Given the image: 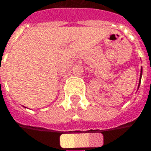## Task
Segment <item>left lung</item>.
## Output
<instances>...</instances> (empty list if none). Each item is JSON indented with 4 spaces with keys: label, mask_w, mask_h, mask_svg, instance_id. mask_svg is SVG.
Segmentation results:
<instances>
[{
    "label": "left lung",
    "mask_w": 151,
    "mask_h": 151,
    "mask_svg": "<svg viewBox=\"0 0 151 151\" xmlns=\"http://www.w3.org/2000/svg\"><path fill=\"white\" fill-rule=\"evenodd\" d=\"M142 74H143V68H141V72H140V79H139V83H138V87H137V90L139 88V86H140V83H141V78H142Z\"/></svg>",
    "instance_id": "8db88e82"
}]
</instances>
